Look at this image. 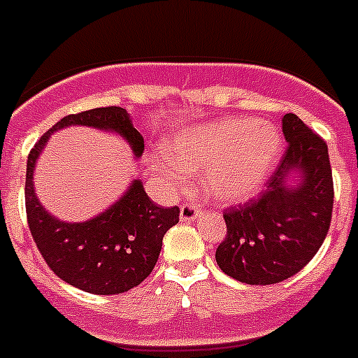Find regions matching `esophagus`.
Returning <instances> with one entry per match:
<instances>
[{"label":"esophagus","mask_w":358,"mask_h":358,"mask_svg":"<svg viewBox=\"0 0 358 358\" xmlns=\"http://www.w3.org/2000/svg\"><path fill=\"white\" fill-rule=\"evenodd\" d=\"M201 215V204L197 202H186L181 206V220L182 222H192Z\"/></svg>","instance_id":"esophagus-1"}]
</instances>
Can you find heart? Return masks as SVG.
<instances>
[{
    "label": "heart",
    "mask_w": 358,
    "mask_h": 358,
    "mask_svg": "<svg viewBox=\"0 0 358 358\" xmlns=\"http://www.w3.org/2000/svg\"><path fill=\"white\" fill-rule=\"evenodd\" d=\"M161 147L164 156H150L147 163L164 185L179 188L188 170H206L208 194L217 201L238 202L267 182L283 140L273 123L224 118L173 132Z\"/></svg>",
    "instance_id": "1"
}]
</instances>
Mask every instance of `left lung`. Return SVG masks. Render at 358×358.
Wrapping results in <instances>:
<instances>
[{
    "label": "left lung",
    "instance_id": "left-lung-1",
    "mask_svg": "<svg viewBox=\"0 0 358 358\" xmlns=\"http://www.w3.org/2000/svg\"><path fill=\"white\" fill-rule=\"evenodd\" d=\"M289 143L267 192L224 211L227 235L215 258L248 285H273L299 273L328 235L334 181L327 141L296 115L281 120Z\"/></svg>",
    "mask_w": 358,
    "mask_h": 358
}]
</instances>
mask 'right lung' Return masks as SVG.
Wrapping results in <instances>:
<instances>
[{"mask_svg": "<svg viewBox=\"0 0 358 358\" xmlns=\"http://www.w3.org/2000/svg\"><path fill=\"white\" fill-rule=\"evenodd\" d=\"M82 125L115 132L127 141L134 157L145 150L143 136L123 107H98L64 116L31 148L27 163L24 202L30 233L43 258L57 276L90 294L113 296L134 289L152 273L164 233L179 222V208H159L150 201L140 179L106 211L84 222H66L44 210L34 188L36 163L50 136Z\"/></svg>", "mask_w": 358, "mask_h": 358, "instance_id": "1", "label": "right lung"}]
</instances>
